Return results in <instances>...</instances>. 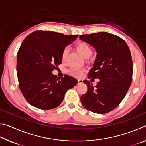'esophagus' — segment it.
Masks as SVG:
<instances>
[{
	"instance_id": "34e87169",
	"label": "esophagus",
	"mask_w": 146,
	"mask_h": 146,
	"mask_svg": "<svg viewBox=\"0 0 146 146\" xmlns=\"http://www.w3.org/2000/svg\"><path fill=\"white\" fill-rule=\"evenodd\" d=\"M82 82V80H81V79H78V84H80Z\"/></svg>"
}]
</instances>
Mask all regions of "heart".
Instances as JSON below:
<instances>
[{
  "label": "heart",
  "mask_w": 146,
  "mask_h": 146,
  "mask_svg": "<svg viewBox=\"0 0 146 146\" xmlns=\"http://www.w3.org/2000/svg\"><path fill=\"white\" fill-rule=\"evenodd\" d=\"M76 50L82 55L84 58H88L91 56L93 53L92 48H91L90 46H89L88 44L85 42H79L75 46ZM68 55V49H64L62 53L61 58L62 60H64L67 56ZM68 72L70 74V75L75 76L76 77H80L82 75L84 71L82 70H79V69L76 68H70V70L68 71Z\"/></svg>",
  "instance_id": "obj_1"
}]
</instances>
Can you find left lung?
Listing matches in <instances>:
<instances>
[{
	"instance_id": "1",
	"label": "left lung",
	"mask_w": 146,
	"mask_h": 146,
	"mask_svg": "<svg viewBox=\"0 0 146 146\" xmlns=\"http://www.w3.org/2000/svg\"><path fill=\"white\" fill-rule=\"evenodd\" d=\"M79 38L97 52L88 78L99 79L95 87L90 81H83L88 91L81 95V102L91 112L105 114L117 107L131 84L133 67L129 48L123 39L107 32L83 35Z\"/></svg>"
}]
</instances>
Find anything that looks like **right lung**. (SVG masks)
Instances as JSON below:
<instances>
[{
    "mask_svg": "<svg viewBox=\"0 0 146 146\" xmlns=\"http://www.w3.org/2000/svg\"><path fill=\"white\" fill-rule=\"evenodd\" d=\"M49 31H35L28 35L19 49L17 72L19 88L31 106L43 110L56 108L69 89L77 84L66 75L60 80L52 71L62 63V53L78 37Z\"/></svg>",
    "mask_w": 146,
    "mask_h": 146,
    "instance_id": "1",
    "label": "right lung"
}]
</instances>
